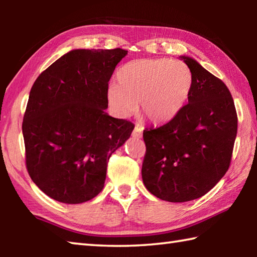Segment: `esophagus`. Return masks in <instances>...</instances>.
<instances>
[{"mask_svg":"<svg viewBox=\"0 0 257 257\" xmlns=\"http://www.w3.org/2000/svg\"><path fill=\"white\" fill-rule=\"evenodd\" d=\"M142 136H143V128L139 124H136V127H135L133 132V137L142 138Z\"/></svg>","mask_w":257,"mask_h":257,"instance_id":"obj_1","label":"esophagus"}]
</instances>
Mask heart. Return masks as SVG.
I'll use <instances>...</instances> for the list:
<instances>
[{"instance_id":"heart-1","label":"heart","mask_w":257,"mask_h":257,"mask_svg":"<svg viewBox=\"0 0 257 257\" xmlns=\"http://www.w3.org/2000/svg\"><path fill=\"white\" fill-rule=\"evenodd\" d=\"M118 86L107 90L108 104L119 116H128L141 104L152 122L171 120L184 106L193 88V73L181 61L143 59L132 61L116 75Z\"/></svg>"}]
</instances>
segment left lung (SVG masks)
I'll return each mask as SVG.
<instances>
[{
	"mask_svg": "<svg viewBox=\"0 0 257 257\" xmlns=\"http://www.w3.org/2000/svg\"><path fill=\"white\" fill-rule=\"evenodd\" d=\"M180 58L194 78L188 104L169 122L143 133V182L154 196L172 203L202 197L221 180L231 161L238 124L224 82L195 59Z\"/></svg>",
	"mask_w": 257,
	"mask_h": 257,
	"instance_id": "8db88e82",
	"label": "left lung"
}]
</instances>
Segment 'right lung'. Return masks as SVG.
<instances>
[{
	"label": "right lung",
	"mask_w": 257,
	"mask_h": 257,
	"mask_svg": "<svg viewBox=\"0 0 257 257\" xmlns=\"http://www.w3.org/2000/svg\"><path fill=\"white\" fill-rule=\"evenodd\" d=\"M122 49L72 50L43 71L30 89L23 122L32 180L55 201L80 204L101 193L112 153L134 123L107 114L108 80Z\"/></svg>",
	"instance_id": "add662e5"
}]
</instances>
